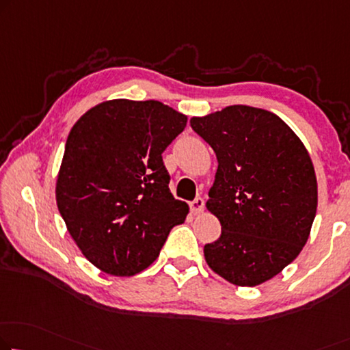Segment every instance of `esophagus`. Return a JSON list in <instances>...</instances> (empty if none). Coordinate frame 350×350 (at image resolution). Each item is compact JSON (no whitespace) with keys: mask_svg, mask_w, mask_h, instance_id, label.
Returning <instances> with one entry per match:
<instances>
[{"mask_svg":"<svg viewBox=\"0 0 350 350\" xmlns=\"http://www.w3.org/2000/svg\"><path fill=\"white\" fill-rule=\"evenodd\" d=\"M190 211L193 213H201L202 211H204V200H202L201 196L195 198V200L190 202Z\"/></svg>","mask_w":350,"mask_h":350,"instance_id":"34e87169","label":"esophagus"}]
</instances>
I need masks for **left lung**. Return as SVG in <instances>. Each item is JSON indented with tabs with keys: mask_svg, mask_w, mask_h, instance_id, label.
Masks as SVG:
<instances>
[{
	"mask_svg": "<svg viewBox=\"0 0 350 350\" xmlns=\"http://www.w3.org/2000/svg\"><path fill=\"white\" fill-rule=\"evenodd\" d=\"M190 125L218 160L206 206L221 223L204 245L213 272L236 286H258L291 264L310 237L317 180L310 154L283 119L232 105Z\"/></svg>",
	"mask_w": 350,
	"mask_h": 350,
	"instance_id": "left-lung-1",
	"label": "left lung"
}]
</instances>
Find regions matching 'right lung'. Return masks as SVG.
<instances>
[{
	"mask_svg": "<svg viewBox=\"0 0 350 350\" xmlns=\"http://www.w3.org/2000/svg\"><path fill=\"white\" fill-rule=\"evenodd\" d=\"M185 125V114L161 102L116 98L72 127L56 204L78 248L102 272H142L184 223L189 206L171 195L161 154Z\"/></svg>",
	"mask_w": 350,
	"mask_h": 350,
	"instance_id": "1",
	"label": "right lung"
}]
</instances>
